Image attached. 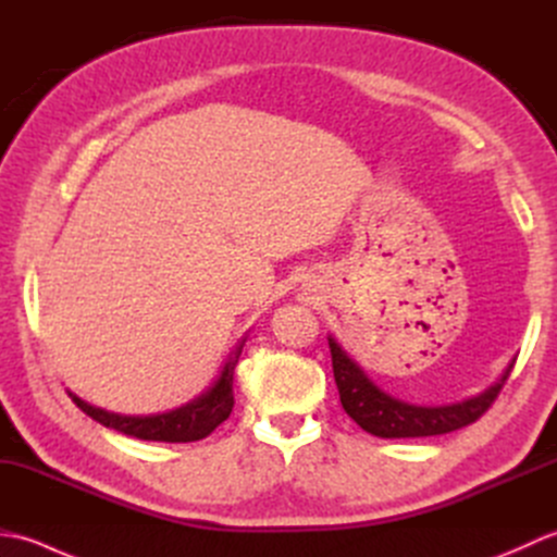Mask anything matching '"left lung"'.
<instances>
[{"mask_svg":"<svg viewBox=\"0 0 557 557\" xmlns=\"http://www.w3.org/2000/svg\"><path fill=\"white\" fill-rule=\"evenodd\" d=\"M327 345L330 354H333V373L342 407L366 433L377 437H425L465 429V425L479 421L488 411L515 366L512 361L498 383L483 389L476 397L459 401V405L417 407L389 397L375 383H371L369 375L347 357V351L333 337H327Z\"/></svg>","mask_w":557,"mask_h":557,"instance_id":"obj_1","label":"left lung"}]
</instances>
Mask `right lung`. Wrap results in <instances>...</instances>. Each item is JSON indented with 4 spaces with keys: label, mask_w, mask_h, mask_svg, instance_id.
<instances>
[{
    "label": "right lung",
    "mask_w": 557,
    "mask_h": 557,
    "mask_svg": "<svg viewBox=\"0 0 557 557\" xmlns=\"http://www.w3.org/2000/svg\"><path fill=\"white\" fill-rule=\"evenodd\" d=\"M244 342L246 339H242L239 347L232 351V357L227 363H224L218 383L212 385L206 395L188 401L186 407H180L168 413H158V417H120V413H110L104 409L90 407L88 401H83L71 393L69 395L76 401V407L81 411H86L90 419H96L98 423L120 431L124 435H134V437H140V441H160V443H194V441H200V437L210 435L222 421L230 419L232 407H234V393H232L234 366L242 357Z\"/></svg>",
    "instance_id": "right-lung-1"
}]
</instances>
